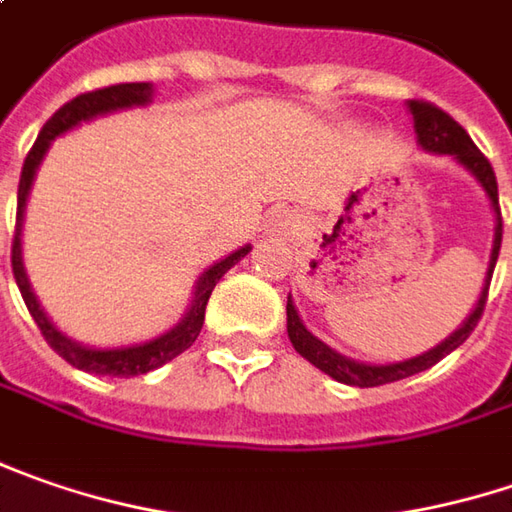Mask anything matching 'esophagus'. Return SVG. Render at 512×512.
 <instances>
[{
  "instance_id": "esophagus-1",
  "label": "esophagus",
  "mask_w": 512,
  "mask_h": 512,
  "mask_svg": "<svg viewBox=\"0 0 512 512\" xmlns=\"http://www.w3.org/2000/svg\"><path fill=\"white\" fill-rule=\"evenodd\" d=\"M278 226H283V229H286V226H289V223H278Z\"/></svg>"
}]
</instances>
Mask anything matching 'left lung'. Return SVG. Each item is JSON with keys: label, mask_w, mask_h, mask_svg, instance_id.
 Instances as JSON below:
<instances>
[{"label": "left lung", "mask_w": 512, "mask_h": 512, "mask_svg": "<svg viewBox=\"0 0 512 512\" xmlns=\"http://www.w3.org/2000/svg\"><path fill=\"white\" fill-rule=\"evenodd\" d=\"M412 114V125H415V134H418V145L424 151H435V154H450L456 157L461 166L467 168L481 189L487 191L490 197V206L496 212V234H493V252H490V266H487V278H484V289L478 295L476 309L470 312V318L458 326L456 332L441 341V344L418 355V358H407V361H398V364H361V361H352L341 352H335L332 346H326L323 341H318L303 321H300L298 309L292 298L286 300V332H289V341L298 349L300 355L315 364V367L326 372L329 378L341 381V384H349V387H381V384H392V381H401V378H410L415 372H424V369L435 367L441 358H447L453 349L464 344L476 323L481 321V312H484V303H487V289H490V278H493V269H496V260H499L501 249V209H499V183H496V174H493V166L490 160L481 154L476 148V143L470 140V134L461 128V125L447 114L441 111L438 105L424 100H410L407 102Z\"/></svg>", "instance_id": "8db88e82"}]
</instances>
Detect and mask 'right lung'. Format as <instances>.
I'll return each instance as SVG.
<instances>
[{
	"mask_svg": "<svg viewBox=\"0 0 512 512\" xmlns=\"http://www.w3.org/2000/svg\"><path fill=\"white\" fill-rule=\"evenodd\" d=\"M151 102V85L148 82H120V85H108L100 91H88V94H79L71 102H65L48 123L42 125L39 137H36L34 148L28 151L25 157V166H22V177H19V197H16V234H13V249H11V266L16 286L22 292V300L31 312V318L39 326L42 338L48 341V346L54 349L56 355H62L71 367L82 369V372H94V375H111V378H131V375H145L151 369L163 367L168 361H174L180 352H186L200 329L206 321V303L212 298L217 280L223 278L240 257L249 255L252 246H240L237 252L229 257H223L220 263L209 266L203 272V278L197 280L194 286V300H191L186 318L177 323L174 329H168L166 335L154 338V341H145V344L134 346H120V349H91V346H82L77 341H71L68 335H62L54 323L48 321V315L42 312L39 300L31 292V283L25 275V263H22V217H25V203H28V191L34 186L36 168L42 163L45 151L51 148L59 134L71 131L74 125L85 123V120H94L100 114H111V111H120V108H134V105H148Z\"/></svg>",
	"mask_w": 512,
	"mask_h": 512,
	"instance_id": "right-lung-1",
	"label": "right lung"
}]
</instances>
